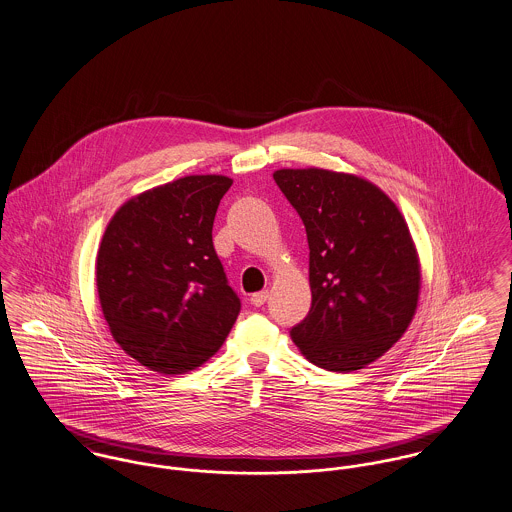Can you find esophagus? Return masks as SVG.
Instances as JSON below:
<instances>
[{
  "instance_id": "34e87169",
  "label": "esophagus",
  "mask_w": 512,
  "mask_h": 512,
  "mask_svg": "<svg viewBox=\"0 0 512 512\" xmlns=\"http://www.w3.org/2000/svg\"><path fill=\"white\" fill-rule=\"evenodd\" d=\"M266 301H268V291H258V293H254V295L250 297V303H252L254 307H262Z\"/></svg>"
}]
</instances>
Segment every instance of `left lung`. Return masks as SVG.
Instances as JSON below:
<instances>
[{"label":"left lung","mask_w":512,"mask_h":512,"mask_svg":"<svg viewBox=\"0 0 512 512\" xmlns=\"http://www.w3.org/2000/svg\"><path fill=\"white\" fill-rule=\"evenodd\" d=\"M309 242L311 311L289 330L301 354L328 372L383 356L411 325L419 254L397 205L372 182L321 168L278 170Z\"/></svg>","instance_id":"1"}]
</instances>
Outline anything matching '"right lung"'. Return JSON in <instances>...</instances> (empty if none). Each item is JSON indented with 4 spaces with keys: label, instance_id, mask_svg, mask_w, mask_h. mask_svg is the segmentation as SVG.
Returning <instances> with one entry per match:
<instances>
[{
    "label": "right lung",
    "instance_id": "add662e5",
    "mask_svg": "<svg viewBox=\"0 0 512 512\" xmlns=\"http://www.w3.org/2000/svg\"><path fill=\"white\" fill-rule=\"evenodd\" d=\"M227 176H186L129 199L109 221L95 279L117 344L158 373H186L225 342L240 313L213 246Z\"/></svg>",
    "mask_w": 512,
    "mask_h": 512
}]
</instances>
